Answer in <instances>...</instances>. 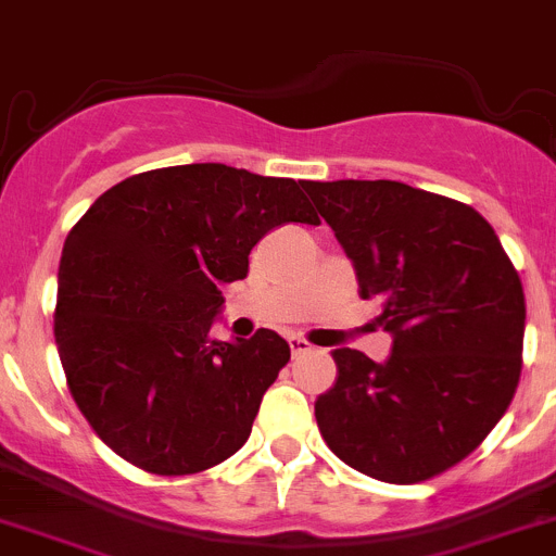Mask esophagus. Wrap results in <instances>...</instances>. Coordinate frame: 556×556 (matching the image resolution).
Listing matches in <instances>:
<instances>
[{"label":"esophagus","instance_id":"esophagus-1","mask_svg":"<svg viewBox=\"0 0 556 556\" xmlns=\"http://www.w3.org/2000/svg\"><path fill=\"white\" fill-rule=\"evenodd\" d=\"M288 342H290V354L293 356H302V354H309V351H313V345H309V342L299 334H290Z\"/></svg>","mask_w":556,"mask_h":556}]
</instances>
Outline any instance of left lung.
I'll return each mask as SVG.
<instances>
[{
	"instance_id": "left-lung-1",
	"label": "left lung",
	"mask_w": 556,
	"mask_h": 556,
	"mask_svg": "<svg viewBox=\"0 0 556 556\" xmlns=\"http://www.w3.org/2000/svg\"><path fill=\"white\" fill-rule=\"evenodd\" d=\"M307 194L378 299L392 354L337 349L315 401L331 453L383 482H422L464 460L516 395L523 288L471 205L401 180H307Z\"/></svg>"
}]
</instances>
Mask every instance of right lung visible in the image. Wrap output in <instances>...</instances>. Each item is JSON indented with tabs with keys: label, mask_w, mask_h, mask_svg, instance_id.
<instances>
[{
	"label": "right lung",
	"mask_w": 556,
	"mask_h": 556,
	"mask_svg": "<svg viewBox=\"0 0 556 556\" xmlns=\"http://www.w3.org/2000/svg\"><path fill=\"white\" fill-rule=\"evenodd\" d=\"M302 189L227 164L150 169L67 232L56 351L79 412L128 464L194 475L243 447L290 345L271 329L222 342L211 326L268 230L320 225Z\"/></svg>",
	"instance_id": "right-lung-1"
}]
</instances>
